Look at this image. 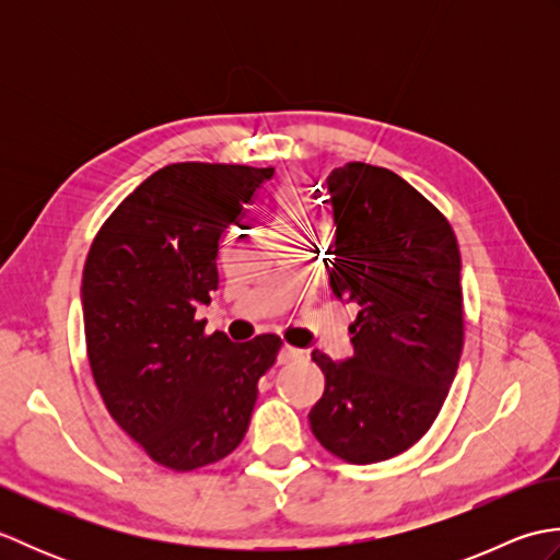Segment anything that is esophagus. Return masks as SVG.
Returning <instances> with one entry per match:
<instances>
[{"label": "esophagus", "instance_id": "34e87169", "mask_svg": "<svg viewBox=\"0 0 560 560\" xmlns=\"http://www.w3.org/2000/svg\"><path fill=\"white\" fill-rule=\"evenodd\" d=\"M301 359H305L303 349L289 347V343H283V347L279 349V363H293V361H301Z\"/></svg>", "mask_w": 560, "mask_h": 560}]
</instances>
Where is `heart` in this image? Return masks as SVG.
I'll list each match as a JSON object with an SVG mask.
<instances>
[{"label": "heart", "mask_w": 560, "mask_h": 560, "mask_svg": "<svg viewBox=\"0 0 560 560\" xmlns=\"http://www.w3.org/2000/svg\"><path fill=\"white\" fill-rule=\"evenodd\" d=\"M307 223V205L295 187H283L277 197V225L281 231L303 229Z\"/></svg>", "instance_id": "1"}]
</instances>
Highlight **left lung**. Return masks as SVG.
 Masks as SVG:
<instances>
[{
	"label": "left lung",
	"instance_id": "left-lung-1",
	"mask_svg": "<svg viewBox=\"0 0 560 560\" xmlns=\"http://www.w3.org/2000/svg\"><path fill=\"white\" fill-rule=\"evenodd\" d=\"M329 287L359 305L353 355L313 351L325 395L307 413L319 445L351 464L399 455L443 407L464 343L459 247L447 219L397 173L347 163L327 177Z\"/></svg>",
	"mask_w": 560,
	"mask_h": 560
}]
</instances>
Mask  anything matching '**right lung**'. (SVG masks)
<instances>
[{"label": "right lung", "mask_w": 560, "mask_h": 560, "mask_svg": "<svg viewBox=\"0 0 560 560\" xmlns=\"http://www.w3.org/2000/svg\"><path fill=\"white\" fill-rule=\"evenodd\" d=\"M273 168L173 163L149 175L93 241L81 281L93 380L110 416L175 471L241 445L281 339L205 335L219 243Z\"/></svg>", "instance_id": "right-lung-1"}]
</instances>
